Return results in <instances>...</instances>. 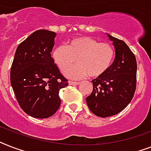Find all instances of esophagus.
<instances>
[{
  "label": "esophagus",
  "instance_id": "obj_1",
  "mask_svg": "<svg viewBox=\"0 0 151 151\" xmlns=\"http://www.w3.org/2000/svg\"><path fill=\"white\" fill-rule=\"evenodd\" d=\"M79 84L78 81H69V85H77Z\"/></svg>",
  "mask_w": 151,
  "mask_h": 151
}]
</instances>
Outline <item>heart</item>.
<instances>
[{"label":"heart","instance_id":"heart-1","mask_svg":"<svg viewBox=\"0 0 151 151\" xmlns=\"http://www.w3.org/2000/svg\"><path fill=\"white\" fill-rule=\"evenodd\" d=\"M52 59L59 70H65L77 59L78 64L65 72L70 78L103 76L111 66L115 56V50L111 45L100 43L90 37H77L70 39L66 46L55 48Z\"/></svg>","mask_w":151,"mask_h":151}]
</instances>
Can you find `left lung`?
Returning <instances> with one entry per match:
<instances>
[{"label":"left lung","mask_w":151,"mask_h":151,"mask_svg":"<svg viewBox=\"0 0 151 151\" xmlns=\"http://www.w3.org/2000/svg\"><path fill=\"white\" fill-rule=\"evenodd\" d=\"M115 48V58L103 76L92 81L93 89L86 98L87 105L101 117L120 113L132 99L136 88L137 63L124 41L107 34Z\"/></svg>","instance_id":"left-lung-1"}]
</instances>
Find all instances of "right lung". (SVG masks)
Wrapping results in <instances>:
<instances>
[{"label":"right lung","instance_id":"obj_1","mask_svg":"<svg viewBox=\"0 0 151 151\" xmlns=\"http://www.w3.org/2000/svg\"><path fill=\"white\" fill-rule=\"evenodd\" d=\"M55 35L46 29L34 32L19 45L11 67V85L20 107L37 118L56 112L59 90L68 85L51 56Z\"/></svg>","mask_w":151,"mask_h":151}]
</instances>
